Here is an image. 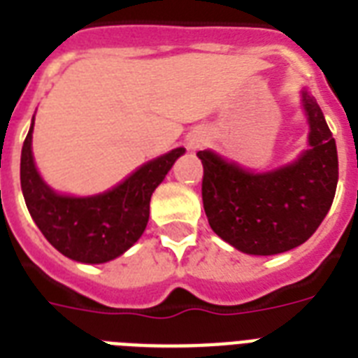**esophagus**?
<instances>
[{
	"instance_id": "esophagus-1",
	"label": "esophagus",
	"mask_w": 358,
	"mask_h": 358,
	"mask_svg": "<svg viewBox=\"0 0 358 358\" xmlns=\"http://www.w3.org/2000/svg\"><path fill=\"white\" fill-rule=\"evenodd\" d=\"M204 145H206V135L202 131H193V134L187 135V148L189 150H199Z\"/></svg>"
}]
</instances>
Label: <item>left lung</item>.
<instances>
[{"label":"left lung","mask_w":358,"mask_h":358,"mask_svg":"<svg viewBox=\"0 0 358 358\" xmlns=\"http://www.w3.org/2000/svg\"><path fill=\"white\" fill-rule=\"evenodd\" d=\"M301 108L308 122V148L286 165L258 173L210 148L196 154L204 167L208 223L245 255L271 256L299 247L331 210L338 184L336 143L306 89Z\"/></svg>","instance_id":"left-lung-1"}]
</instances>
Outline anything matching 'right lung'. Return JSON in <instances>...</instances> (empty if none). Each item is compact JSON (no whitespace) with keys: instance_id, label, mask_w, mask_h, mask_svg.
<instances>
[{"instance_id":"obj_1","label":"right lung","mask_w":358,"mask_h":358,"mask_svg":"<svg viewBox=\"0 0 358 358\" xmlns=\"http://www.w3.org/2000/svg\"><path fill=\"white\" fill-rule=\"evenodd\" d=\"M33 128L35 115L22 146L20 184L38 230L61 255L81 264H106L122 256L145 232L152 193L185 148L143 163L103 193L76 196L59 193L41 176L31 146Z\"/></svg>"}]
</instances>
